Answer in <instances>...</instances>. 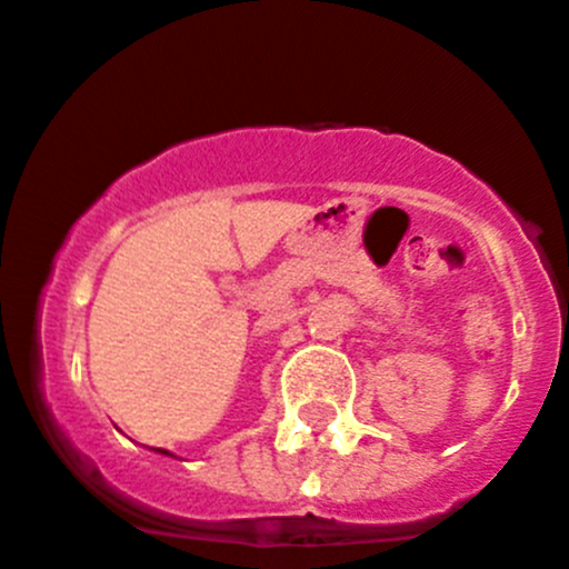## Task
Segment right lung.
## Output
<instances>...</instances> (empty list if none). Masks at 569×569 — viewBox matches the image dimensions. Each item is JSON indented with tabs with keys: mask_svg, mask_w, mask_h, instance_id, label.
Segmentation results:
<instances>
[{
	"mask_svg": "<svg viewBox=\"0 0 569 569\" xmlns=\"http://www.w3.org/2000/svg\"><path fill=\"white\" fill-rule=\"evenodd\" d=\"M158 453H167V450H158Z\"/></svg>",
	"mask_w": 569,
	"mask_h": 569,
	"instance_id": "obj_1",
	"label": "right lung"
}]
</instances>
